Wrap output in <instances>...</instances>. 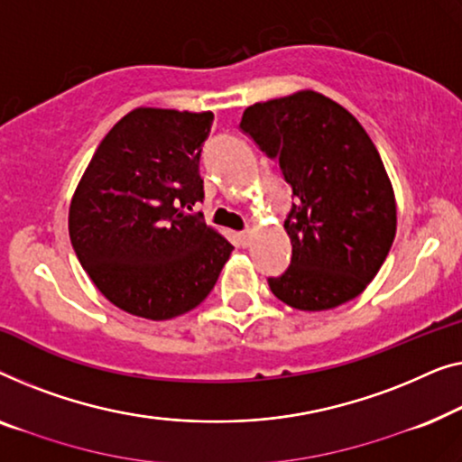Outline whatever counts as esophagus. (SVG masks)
I'll list each match as a JSON object with an SVG mask.
<instances>
[{
    "label": "esophagus",
    "mask_w": 462,
    "mask_h": 462,
    "mask_svg": "<svg viewBox=\"0 0 462 462\" xmlns=\"http://www.w3.org/2000/svg\"><path fill=\"white\" fill-rule=\"evenodd\" d=\"M238 240H240V245H243V246H249L251 245V230L240 232L238 234Z\"/></svg>",
    "instance_id": "obj_1"
}]
</instances>
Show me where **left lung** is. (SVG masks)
Masks as SVG:
<instances>
[{
    "mask_svg": "<svg viewBox=\"0 0 462 462\" xmlns=\"http://www.w3.org/2000/svg\"><path fill=\"white\" fill-rule=\"evenodd\" d=\"M243 132L281 163L293 188L287 230L293 257L268 284L301 311L358 297L385 262L398 228L392 180L373 140L341 104L314 89L255 102Z\"/></svg>",
    "mask_w": 462,
    "mask_h": 462,
    "instance_id": "obj_1",
    "label": "left lung"
}]
</instances>
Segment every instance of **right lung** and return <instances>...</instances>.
I'll list each match as a JSON object with an SVG mask.
<instances>
[{
    "label": "right lung",
    "mask_w": 462,
    "mask_h": 462,
    "mask_svg": "<svg viewBox=\"0 0 462 462\" xmlns=\"http://www.w3.org/2000/svg\"><path fill=\"white\" fill-rule=\"evenodd\" d=\"M213 113L140 106L104 135L69 207L83 270L116 308L171 320L205 301L234 246L188 216L205 199L200 146Z\"/></svg>",
    "instance_id": "right-lung-1"
}]
</instances>
